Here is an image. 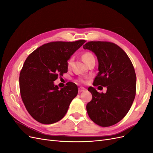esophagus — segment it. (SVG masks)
<instances>
[{
	"instance_id": "1",
	"label": "esophagus",
	"mask_w": 153,
	"mask_h": 153,
	"mask_svg": "<svg viewBox=\"0 0 153 153\" xmlns=\"http://www.w3.org/2000/svg\"><path fill=\"white\" fill-rule=\"evenodd\" d=\"M85 91V89L84 87H79V88H78V92H84Z\"/></svg>"
}]
</instances>
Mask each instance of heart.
Here are the masks:
<instances>
[{
	"label": "heart",
	"mask_w": 153,
	"mask_h": 153,
	"mask_svg": "<svg viewBox=\"0 0 153 153\" xmlns=\"http://www.w3.org/2000/svg\"><path fill=\"white\" fill-rule=\"evenodd\" d=\"M82 57L83 61L85 62V63L86 64H87L91 61H92V60H95L93 54H92L90 52H85L84 53L82 54ZM72 61H73V57L69 58L67 61L66 64H67V68H69L71 67ZM78 81L82 83V84H84V83H85V80L84 79V78H79V79L78 80Z\"/></svg>",
	"instance_id": "obj_1"
}]
</instances>
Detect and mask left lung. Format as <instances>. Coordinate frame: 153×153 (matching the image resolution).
Listing matches in <instances>:
<instances>
[{"label": "left lung", "instance_id": "1", "mask_svg": "<svg viewBox=\"0 0 153 153\" xmlns=\"http://www.w3.org/2000/svg\"><path fill=\"white\" fill-rule=\"evenodd\" d=\"M93 52L99 62L98 75L93 85L106 87V93L90 87L92 96L86 106L90 119L102 127L114 125L130 109L136 94V74L126 52L108 41H89L83 46Z\"/></svg>", "mask_w": 153, "mask_h": 153}]
</instances>
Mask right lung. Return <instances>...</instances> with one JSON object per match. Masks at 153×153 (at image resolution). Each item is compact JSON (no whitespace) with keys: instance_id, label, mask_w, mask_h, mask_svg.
Here are the masks:
<instances>
[{"instance_id":"obj_1","label":"right lung","mask_w":153,"mask_h":153,"mask_svg":"<svg viewBox=\"0 0 153 153\" xmlns=\"http://www.w3.org/2000/svg\"><path fill=\"white\" fill-rule=\"evenodd\" d=\"M85 42H50L26 59L20 73V95L27 110L38 122L53 124L66 115L78 94L77 85L69 82L59 90L53 81L68 72L67 61Z\"/></svg>"}]
</instances>
